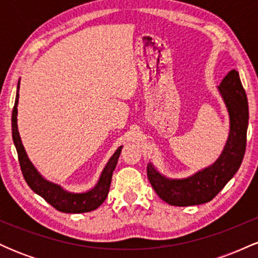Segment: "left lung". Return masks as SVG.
<instances>
[{
    "mask_svg": "<svg viewBox=\"0 0 258 258\" xmlns=\"http://www.w3.org/2000/svg\"><path fill=\"white\" fill-rule=\"evenodd\" d=\"M217 90L229 115V133L223 150L214 164L184 178H170L160 172L153 162L148 164L150 184L160 199L168 205L194 206L209 203L240 167L246 149L248 105L239 73L230 70Z\"/></svg>",
    "mask_w": 258,
    "mask_h": 258,
    "instance_id": "obj_1",
    "label": "left lung"
}]
</instances>
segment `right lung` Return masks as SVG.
I'll return each mask as SVG.
<instances>
[{
  "mask_svg": "<svg viewBox=\"0 0 258 258\" xmlns=\"http://www.w3.org/2000/svg\"><path fill=\"white\" fill-rule=\"evenodd\" d=\"M19 88H20V79L17 86V96L16 103H14L13 112H12V136H13L14 146H16L18 158H19L20 168H22L23 176L30 186L31 190H34L37 195L43 198L49 205H52L58 211L65 212V214H84V212H90L104 203L110 189L111 177L116 167L117 160H119L122 146L116 149V152L111 155L108 160L106 165L100 172V176L93 188L88 189L81 193H75V191H69L64 189L60 184L51 182L46 179L38 172V170L34 166L31 160L29 159L28 154L25 152V148L22 143L19 131H18L17 115H18V100H19Z\"/></svg>",
  "mask_w": 258,
  "mask_h": 258,
  "instance_id": "obj_1",
  "label": "right lung"
}]
</instances>
